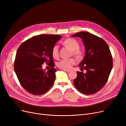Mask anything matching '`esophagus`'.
I'll use <instances>...</instances> for the list:
<instances>
[{
	"instance_id": "esophagus-1",
	"label": "esophagus",
	"mask_w": 126,
	"mask_h": 126,
	"mask_svg": "<svg viewBox=\"0 0 126 126\" xmlns=\"http://www.w3.org/2000/svg\"><path fill=\"white\" fill-rule=\"evenodd\" d=\"M63 71H66V72H69L71 71L70 70H66V69H63Z\"/></svg>"
}]
</instances>
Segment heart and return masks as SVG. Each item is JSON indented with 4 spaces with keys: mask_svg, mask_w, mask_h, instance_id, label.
Instances as JSON below:
<instances>
[{
    "mask_svg": "<svg viewBox=\"0 0 126 126\" xmlns=\"http://www.w3.org/2000/svg\"><path fill=\"white\" fill-rule=\"evenodd\" d=\"M63 45L69 48L72 51V54L78 59H80L82 57V52L78 49L79 44L75 39L68 38L64 40L63 43ZM52 55L53 57L56 58L59 56L58 46L55 45L52 49ZM75 63V60L73 58L68 59H63L57 63V66L63 69L68 70L71 68L72 65Z\"/></svg>",
    "mask_w": 126,
    "mask_h": 126,
    "instance_id": "b5f03b06",
    "label": "heart"
}]
</instances>
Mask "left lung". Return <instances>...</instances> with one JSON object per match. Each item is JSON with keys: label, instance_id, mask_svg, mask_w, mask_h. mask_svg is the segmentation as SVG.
Here are the masks:
<instances>
[{"label": "left lung", "instance_id": "1", "mask_svg": "<svg viewBox=\"0 0 126 126\" xmlns=\"http://www.w3.org/2000/svg\"><path fill=\"white\" fill-rule=\"evenodd\" d=\"M82 39L85 55L79 63L80 70L77 72L74 85L82 94L96 93L105 86L112 68V58L108 45L101 38L88 32H80L71 36Z\"/></svg>", "mask_w": 126, "mask_h": 126}]
</instances>
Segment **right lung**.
Instances as JSON below:
<instances>
[{
    "mask_svg": "<svg viewBox=\"0 0 126 126\" xmlns=\"http://www.w3.org/2000/svg\"><path fill=\"white\" fill-rule=\"evenodd\" d=\"M62 38L59 35L34 36L22 43L18 48L14 70L21 85L29 93L43 94L52 87L57 71L54 68L52 49ZM45 62L51 67L47 71L42 68Z\"/></svg>",
    "mask_w": 126,
    "mask_h": 126,
    "instance_id": "add662e5",
    "label": "right lung"
}]
</instances>
